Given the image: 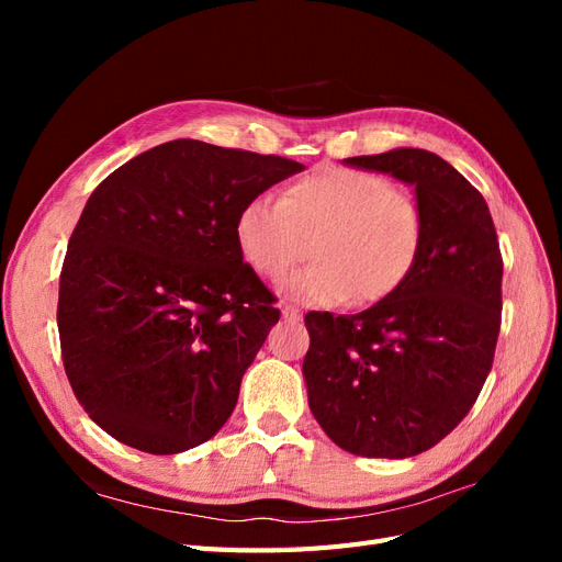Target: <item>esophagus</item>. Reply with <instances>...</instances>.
I'll list each match as a JSON object with an SVG mask.
<instances>
[{
	"label": "esophagus",
	"mask_w": 562,
	"mask_h": 562,
	"mask_svg": "<svg viewBox=\"0 0 562 562\" xmlns=\"http://www.w3.org/2000/svg\"><path fill=\"white\" fill-rule=\"evenodd\" d=\"M281 314H283V318H285V321H293V323L302 318L300 310H297V307H293V304H285V307L281 310Z\"/></svg>",
	"instance_id": "obj_1"
}]
</instances>
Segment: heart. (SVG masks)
Returning <instances> with one entry per match:
<instances>
[{
    "mask_svg": "<svg viewBox=\"0 0 562 562\" xmlns=\"http://www.w3.org/2000/svg\"><path fill=\"white\" fill-rule=\"evenodd\" d=\"M419 201L389 178L326 164L288 184L283 199L250 196L236 213L241 260L279 281L304 255L312 265L285 288L312 304H372L396 293L413 274L424 246Z\"/></svg>",
    "mask_w": 562,
    "mask_h": 562,
    "instance_id": "b5f03b06",
    "label": "heart"
}]
</instances>
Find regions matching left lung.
I'll list each match as a JSON object with an SVG mask.
<instances>
[{"label": "left lung", "instance_id": "8db88e82", "mask_svg": "<svg viewBox=\"0 0 562 562\" xmlns=\"http://www.w3.org/2000/svg\"><path fill=\"white\" fill-rule=\"evenodd\" d=\"M347 164L413 184L427 227L396 293L361 314L304 316L307 398L342 450L415 457L467 417L495 359L504 274L497 232L483 194L434 151L401 147Z\"/></svg>", "mask_w": 562, "mask_h": 562}]
</instances>
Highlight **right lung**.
<instances>
[{"label": "right lung", "mask_w": 562, "mask_h": 562, "mask_svg": "<svg viewBox=\"0 0 562 562\" xmlns=\"http://www.w3.org/2000/svg\"><path fill=\"white\" fill-rule=\"evenodd\" d=\"M277 155L171 140L100 182L67 244L58 333L83 411L119 443L176 454L229 419L281 312L234 220L300 173Z\"/></svg>", "instance_id": "1"}]
</instances>
